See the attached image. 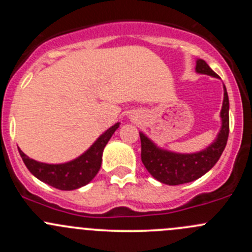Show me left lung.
Here are the masks:
<instances>
[{
  "mask_svg": "<svg viewBox=\"0 0 252 252\" xmlns=\"http://www.w3.org/2000/svg\"><path fill=\"white\" fill-rule=\"evenodd\" d=\"M195 70L200 74H207L218 78V74L214 73L202 59L196 62ZM220 116L222 124L217 140L202 152L191 153V155H179V153L160 150L142 132H140L141 159L151 176L160 183L178 186V184L195 181L210 171L219 160L229 137V97L225 85L224 101H222Z\"/></svg>",
  "mask_w": 252,
  "mask_h": 252,
  "instance_id": "8db88e82",
  "label": "left lung"
}]
</instances>
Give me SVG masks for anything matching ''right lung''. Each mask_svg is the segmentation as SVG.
<instances>
[{
  "instance_id": "add662e5",
  "label": "right lung",
  "mask_w": 252,
  "mask_h": 252,
  "mask_svg": "<svg viewBox=\"0 0 252 252\" xmlns=\"http://www.w3.org/2000/svg\"><path fill=\"white\" fill-rule=\"evenodd\" d=\"M117 127H119V124H115L104 135L100 136L96 142L84 155L68 163H40L26 156L21 150L18 151L28 171L33 176L37 177L39 181L61 190H73V189H78L88 184L96 176L101 167L102 151Z\"/></svg>"
}]
</instances>
